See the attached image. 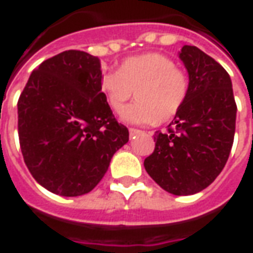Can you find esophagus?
<instances>
[{
  "mask_svg": "<svg viewBox=\"0 0 253 253\" xmlns=\"http://www.w3.org/2000/svg\"><path fill=\"white\" fill-rule=\"evenodd\" d=\"M140 132H141V130L136 129V128H129V135H130V137H132V136L139 135V133H140Z\"/></svg>",
  "mask_w": 253,
  "mask_h": 253,
  "instance_id": "obj_1",
  "label": "esophagus"
}]
</instances>
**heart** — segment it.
<instances>
[{
    "mask_svg": "<svg viewBox=\"0 0 253 253\" xmlns=\"http://www.w3.org/2000/svg\"><path fill=\"white\" fill-rule=\"evenodd\" d=\"M101 89L113 112L120 113L133 96L138 101L121 113L130 124L166 123L180 112L189 92V78L170 57L144 53L124 61L118 72L105 73Z\"/></svg>",
    "mask_w": 253,
    "mask_h": 253,
    "instance_id": "obj_1",
    "label": "heart"
}]
</instances>
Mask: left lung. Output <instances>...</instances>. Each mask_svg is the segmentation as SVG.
<instances>
[{"label":"left lung","instance_id":"left-lung-1","mask_svg":"<svg viewBox=\"0 0 253 253\" xmlns=\"http://www.w3.org/2000/svg\"><path fill=\"white\" fill-rule=\"evenodd\" d=\"M180 58L189 75L187 101L168 132H155V150L144 159V168L165 191L187 196L209 187L225 168L237 106L230 76L221 64L188 44Z\"/></svg>","mask_w":253,"mask_h":253}]
</instances>
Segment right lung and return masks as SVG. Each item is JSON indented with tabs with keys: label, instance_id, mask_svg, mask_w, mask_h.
Masks as SVG:
<instances>
[{
	"label": "right lung",
	"instance_id": "add662e5",
	"mask_svg": "<svg viewBox=\"0 0 253 253\" xmlns=\"http://www.w3.org/2000/svg\"><path fill=\"white\" fill-rule=\"evenodd\" d=\"M101 61L66 50L31 73L17 102L23 158L35 180L60 196H80L103 178L128 143L101 89Z\"/></svg>",
	"mask_w": 253,
	"mask_h": 253
}]
</instances>
